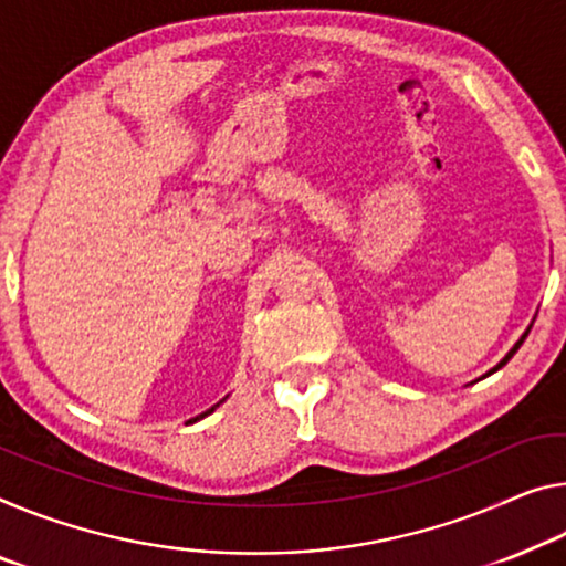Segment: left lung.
Returning a JSON list of instances; mask_svg holds the SVG:
<instances>
[{
	"mask_svg": "<svg viewBox=\"0 0 566 566\" xmlns=\"http://www.w3.org/2000/svg\"><path fill=\"white\" fill-rule=\"evenodd\" d=\"M524 338H526V334H524V336H521V338H518V342H516V346H514V349H511V352H509V354H506V356H503V361H501V364H499V367H495V369H501V367H503V364H506V361H509V359H511V356H514V354H516V352H518V346H521V344H524ZM495 369H491V371H489V374H493V371H495Z\"/></svg>",
	"mask_w": 566,
	"mask_h": 566,
	"instance_id": "obj_1",
	"label": "left lung"
}]
</instances>
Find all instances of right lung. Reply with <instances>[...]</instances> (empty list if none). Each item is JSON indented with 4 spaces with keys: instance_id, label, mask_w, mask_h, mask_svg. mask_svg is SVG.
<instances>
[{
    "instance_id": "obj_1",
    "label": "right lung",
    "mask_w": 566,
    "mask_h": 566,
    "mask_svg": "<svg viewBox=\"0 0 566 566\" xmlns=\"http://www.w3.org/2000/svg\"><path fill=\"white\" fill-rule=\"evenodd\" d=\"M217 407V405H214ZM214 407H212V410H214ZM212 410H207V412H202V415H199V417H205V415H210ZM199 417H195V420H199ZM195 420H189V422H195Z\"/></svg>"
}]
</instances>
